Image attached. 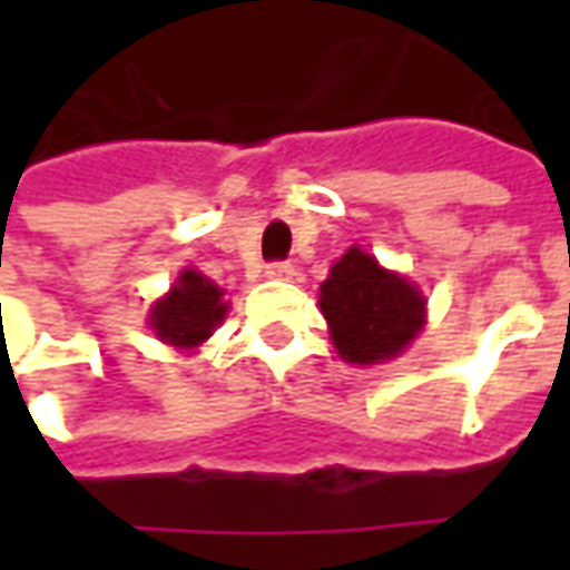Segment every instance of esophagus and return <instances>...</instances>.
Returning a JSON list of instances; mask_svg holds the SVG:
<instances>
[{
	"mask_svg": "<svg viewBox=\"0 0 570 570\" xmlns=\"http://www.w3.org/2000/svg\"><path fill=\"white\" fill-rule=\"evenodd\" d=\"M265 274L272 277V281H289L296 268L289 265V262H272V265H265Z\"/></svg>",
	"mask_w": 570,
	"mask_h": 570,
	"instance_id": "esophagus-1",
	"label": "esophagus"
}]
</instances>
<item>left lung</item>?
I'll list each match as a JSON object with an SVG mask.
<instances>
[{"label": "left lung", "instance_id": "obj_1", "mask_svg": "<svg viewBox=\"0 0 570 570\" xmlns=\"http://www.w3.org/2000/svg\"><path fill=\"white\" fill-rule=\"evenodd\" d=\"M428 302L403 274L351 247L321 284V311L338 357L357 366L394 360L424 326Z\"/></svg>", "mask_w": 570, "mask_h": 570}]
</instances>
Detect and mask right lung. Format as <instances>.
Segmentation results:
<instances>
[{
  "label": "right lung",
  "mask_w": 570,
  "mask_h": 570,
  "mask_svg": "<svg viewBox=\"0 0 570 570\" xmlns=\"http://www.w3.org/2000/svg\"><path fill=\"white\" fill-rule=\"evenodd\" d=\"M219 286L195 268L179 272L170 293L151 305L149 326L167 345L195 351L225 321L228 302Z\"/></svg>",
  "instance_id": "1"
}]
</instances>
